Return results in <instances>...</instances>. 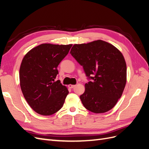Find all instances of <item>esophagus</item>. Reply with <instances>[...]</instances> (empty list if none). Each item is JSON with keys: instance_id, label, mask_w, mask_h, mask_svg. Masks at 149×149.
<instances>
[{"instance_id": "esophagus-1", "label": "esophagus", "mask_w": 149, "mask_h": 149, "mask_svg": "<svg viewBox=\"0 0 149 149\" xmlns=\"http://www.w3.org/2000/svg\"><path fill=\"white\" fill-rule=\"evenodd\" d=\"M74 86H75V85H73V84H69L68 85V87L70 88H73Z\"/></svg>"}]
</instances>
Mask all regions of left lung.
Segmentation results:
<instances>
[{"mask_svg":"<svg viewBox=\"0 0 149 149\" xmlns=\"http://www.w3.org/2000/svg\"><path fill=\"white\" fill-rule=\"evenodd\" d=\"M70 53L91 80L85 84V91L79 97L84 107L96 114L111 110L120 98L126 84L127 66L123 54L101 40L75 44Z\"/></svg>","mask_w":149,"mask_h":149,"instance_id":"1","label":"left lung"}]
</instances>
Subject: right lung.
<instances>
[{"label": "right lung", "instance_id": "1", "mask_svg": "<svg viewBox=\"0 0 149 149\" xmlns=\"http://www.w3.org/2000/svg\"><path fill=\"white\" fill-rule=\"evenodd\" d=\"M71 47V44H41L22 60L19 71L21 90L29 106L39 114L52 115L63 106L69 91L60 80H55L57 67Z\"/></svg>", "mask_w": 149, "mask_h": 149}]
</instances>
